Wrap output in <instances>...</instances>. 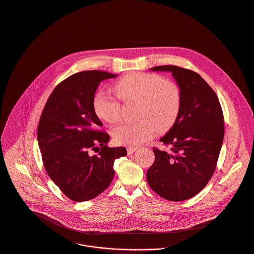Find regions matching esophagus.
Returning a JSON list of instances; mask_svg holds the SVG:
<instances>
[{"mask_svg": "<svg viewBox=\"0 0 254 254\" xmlns=\"http://www.w3.org/2000/svg\"><path fill=\"white\" fill-rule=\"evenodd\" d=\"M137 149H138L137 147H128V148H127V153H128V155L134 153L135 151H137Z\"/></svg>", "mask_w": 254, "mask_h": 254, "instance_id": "esophagus-1", "label": "esophagus"}]
</instances>
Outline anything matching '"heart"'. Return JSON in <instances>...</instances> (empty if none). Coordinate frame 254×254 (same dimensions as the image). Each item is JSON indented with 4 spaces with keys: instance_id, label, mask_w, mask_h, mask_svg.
<instances>
[{
    "instance_id": "obj_1",
    "label": "heart",
    "mask_w": 254,
    "mask_h": 254,
    "mask_svg": "<svg viewBox=\"0 0 254 254\" xmlns=\"http://www.w3.org/2000/svg\"><path fill=\"white\" fill-rule=\"evenodd\" d=\"M117 96L126 101H138L136 122L121 123L112 129L114 140L130 147L150 141L156 133L170 130L176 123L182 105L179 86L162 75L151 72H132L114 84ZM118 97L97 91L92 99L95 115L113 123L120 118L121 103Z\"/></svg>"
}]
</instances>
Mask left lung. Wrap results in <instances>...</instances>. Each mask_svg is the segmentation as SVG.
I'll return each mask as SVG.
<instances>
[{
    "label": "left lung",
    "instance_id": "obj_1",
    "mask_svg": "<svg viewBox=\"0 0 254 254\" xmlns=\"http://www.w3.org/2000/svg\"><path fill=\"white\" fill-rule=\"evenodd\" d=\"M151 69L172 72L182 105L176 123L160 139L171 150L153 148L155 162L146 177L157 194L181 201L197 194L215 171L224 135L223 113L215 92L198 73L176 65Z\"/></svg>",
    "mask_w": 254,
    "mask_h": 254
}]
</instances>
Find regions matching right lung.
Returning a JSON list of instances; mask_svg holds the SVG:
<instances>
[{
    "label": "right lung",
    "instance_id": "add662e5",
    "mask_svg": "<svg viewBox=\"0 0 254 254\" xmlns=\"http://www.w3.org/2000/svg\"><path fill=\"white\" fill-rule=\"evenodd\" d=\"M115 76L99 70L74 73L57 85L42 112L38 141L45 169L71 200H89L106 190L114 161L127 155L124 147L106 145L110 137L92 108L99 83Z\"/></svg>",
    "mask_w": 254,
    "mask_h": 254
}]
</instances>
